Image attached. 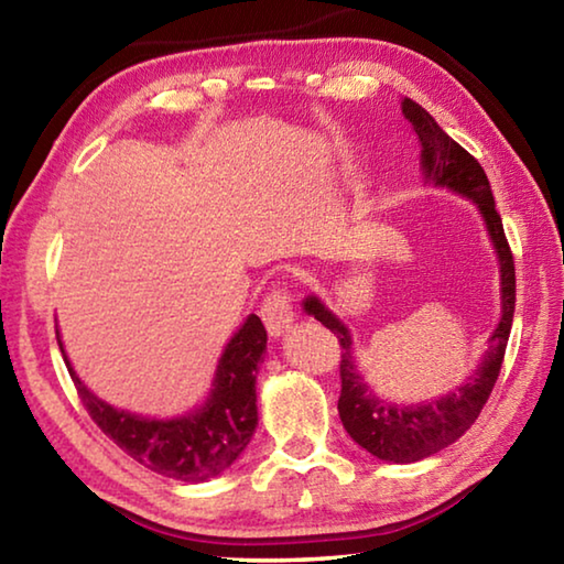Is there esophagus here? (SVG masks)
Wrapping results in <instances>:
<instances>
[{"label":"esophagus","instance_id":"esophagus-1","mask_svg":"<svg viewBox=\"0 0 564 564\" xmlns=\"http://www.w3.org/2000/svg\"><path fill=\"white\" fill-rule=\"evenodd\" d=\"M261 318L269 328L271 336H281L291 328L293 323V305H291V293L285 289H273L269 295L263 299L261 305Z\"/></svg>","mask_w":564,"mask_h":564}]
</instances>
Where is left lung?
<instances>
[{"instance_id":"obj_1","label":"left lung","mask_w":564,"mask_h":564,"mask_svg":"<svg viewBox=\"0 0 564 564\" xmlns=\"http://www.w3.org/2000/svg\"><path fill=\"white\" fill-rule=\"evenodd\" d=\"M405 119L423 147V171L425 178L435 186L453 188L455 194L467 196L480 208L488 224L495 251L500 259V283H502V316L498 328L490 336V348L477 368V373L453 393L423 405H395L380 400L366 380L360 378L356 360L350 352V333L316 295L305 299L303 308L308 316L321 321L328 330L336 333L340 343V398L338 413L348 435L370 455L388 463H415L431 457L455 443L470 427L482 405L488 403L495 380L500 376L505 348H508L512 313H514V261L508 238H505L502 218L495 208L490 181L485 176L477 159L453 141L437 127V121L413 99H403Z\"/></svg>"}]
</instances>
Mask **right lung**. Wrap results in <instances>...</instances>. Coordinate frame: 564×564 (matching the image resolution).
<instances>
[{
  "mask_svg": "<svg viewBox=\"0 0 564 564\" xmlns=\"http://www.w3.org/2000/svg\"><path fill=\"white\" fill-rule=\"evenodd\" d=\"M59 333V330H56ZM59 348L64 352L62 338ZM265 352V328L251 313L228 340L218 360L212 398L196 413L174 420H149L104 403L74 373L64 356L84 408L101 433L111 437L123 453L149 470L181 482H204L231 467L243 447L251 443L259 425L256 408V376Z\"/></svg>",
  "mask_w": 564,
  "mask_h": 564,
  "instance_id": "1",
  "label": "right lung"
}]
</instances>
